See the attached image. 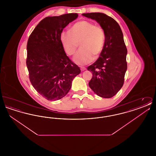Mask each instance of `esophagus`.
I'll list each match as a JSON object with an SVG mask.
<instances>
[{"instance_id": "1", "label": "esophagus", "mask_w": 156, "mask_h": 156, "mask_svg": "<svg viewBox=\"0 0 156 156\" xmlns=\"http://www.w3.org/2000/svg\"><path fill=\"white\" fill-rule=\"evenodd\" d=\"M85 69H86V68H85V67H81V70L82 71H85Z\"/></svg>"}]
</instances>
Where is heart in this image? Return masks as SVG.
Returning <instances> with one entry per match:
<instances>
[{
  "instance_id": "obj_1",
  "label": "heart",
  "mask_w": 156,
  "mask_h": 156,
  "mask_svg": "<svg viewBox=\"0 0 156 156\" xmlns=\"http://www.w3.org/2000/svg\"><path fill=\"white\" fill-rule=\"evenodd\" d=\"M106 35L104 29L94 23L81 20L74 23L69 33L63 31L60 41L68 55H74L78 47L80 50L74 57L75 62L80 65L87 64L98 58L104 50Z\"/></svg>"
}]
</instances>
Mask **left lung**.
Segmentation results:
<instances>
[{
	"label": "left lung",
	"instance_id": "1",
	"mask_svg": "<svg viewBox=\"0 0 156 156\" xmlns=\"http://www.w3.org/2000/svg\"><path fill=\"white\" fill-rule=\"evenodd\" d=\"M95 20L104 29L106 41L98 59L87 69L93 76L89 87L99 97L111 98L123 87L127 70V50L119 24L111 17L102 13H83Z\"/></svg>",
	"mask_w": 156,
	"mask_h": 156
}]
</instances>
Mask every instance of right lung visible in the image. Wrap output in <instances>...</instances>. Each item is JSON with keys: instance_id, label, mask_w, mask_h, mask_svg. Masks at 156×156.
<instances>
[{"instance_id": "1", "label": "right lung", "mask_w": 156, "mask_h": 156, "mask_svg": "<svg viewBox=\"0 0 156 156\" xmlns=\"http://www.w3.org/2000/svg\"><path fill=\"white\" fill-rule=\"evenodd\" d=\"M78 16L68 13L47 17L37 24L28 39L26 66L30 82L48 101L65 97L73 80L81 73L80 67L66 55L60 41L63 29Z\"/></svg>"}]
</instances>
